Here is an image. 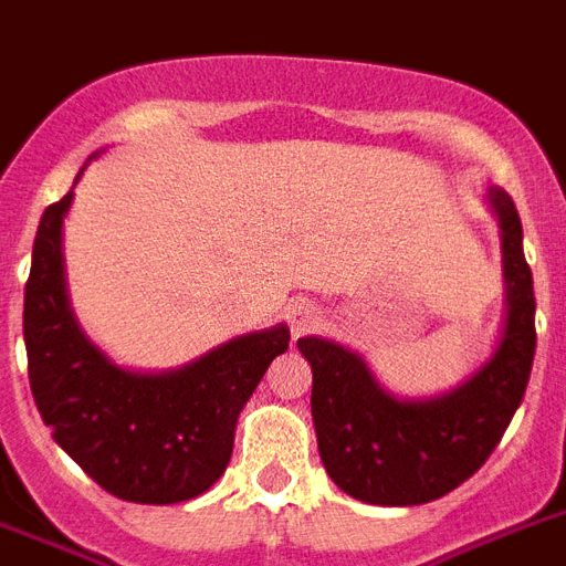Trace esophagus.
Returning <instances> with one entry per match:
<instances>
[{
  "label": "esophagus",
  "mask_w": 566,
  "mask_h": 566,
  "mask_svg": "<svg viewBox=\"0 0 566 566\" xmlns=\"http://www.w3.org/2000/svg\"><path fill=\"white\" fill-rule=\"evenodd\" d=\"M315 324H317V306H315V303H312V301L292 303V310H289V326H292V335L310 333Z\"/></svg>",
  "instance_id": "esophagus-1"
}]
</instances>
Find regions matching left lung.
I'll return each instance as SVG.
<instances>
[{
	"mask_svg": "<svg viewBox=\"0 0 566 566\" xmlns=\"http://www.w3.org/2000/svg\"><path fill=\"white\" fill-rule=\"evenodd\" d=\"M501 222L506 317L492 358L462 385L433 399H399L373 378L353 349L301 338L312 364V419L326 474L340 492L373 506H419L474 474L489 460L526 394L535 358V292L524 228L501 188L489 190Z\"/></svg>",
	"mask_w": 566,
	"mask_h": 566,
	"instance_id": "1",
	"label": "left lung"
}]
</instances>
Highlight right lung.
I'll return each instance as SVG.
<instances>
[{
  "label": "right lung",
  "instance_id": "add662e5",
  "mask_svg": "<svg viewBox=\"0 0 566 566\" xmlns=\"http://www.w3.org/2000/svg\"><path fill=\"white\" fill-rule=\"evenodd\" d=\"M72 196L42 213L25 283L22 335L36 410L65 454L120 501L199 497L222 478L237 417L289 349V329L240 335L170 373L112 364L83 335L65 294L60 242Z\"/></svg>",
  "mask_w": 566,
  "mask_h": 566
}]
</instances>
